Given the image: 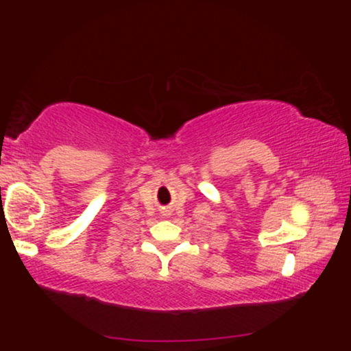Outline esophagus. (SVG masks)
<instances>
[{"instance_id": "esophagus-1", "label": "esophagus", "mask_w": 351, "mask_h": 351, "mask_svg": "<svg viewBox=\"0 0 351 351\" xmlns=\"http://www.w3.org/2000/svg\"><path fill=\"white\" fill-rule=\"evenodd\" d=\"M163 216H165V217H170V216H171V213L168 211V209H167V211H163Z\"/></svg>"}]
</instances>
